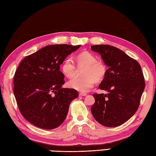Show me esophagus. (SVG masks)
<instances>
[{"label": "esophagus", "mask_w": 156, "mask_h": 156, "mask_svg": "<svg viewBox=\"0 0 156 156\" xmlns=\"http://www.w3.org/2000/svg\"><path fill=\"white\" fill-rule=\"evenodd\" d=\"M87 95V94L85 93H79V96H86Z\"/></svg>", "instance_id": "34e87169"}]
</instances>
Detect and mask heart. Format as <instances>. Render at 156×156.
Wrapping results in <instances>:
<instances>
[{
  "instance_id": "1",
  "label": "heart",
  "mask_w": 156,
  "mask_h": 156,
  "mask_svg": "<svg viewBox=\"0 0 156 156\" xmlns=\"http://www.w3.org/2000/svg\"><path fill=\"white\" fill-rule=\"evenodd\" d=\"M77 66L84 67L81 78H74L68 82L70 88L80 92H87L93 87L95 83L102 81L107 73V66L102 60H97L96 56L89 51H82L76 57ZM61 69L67 78L74 77L77 72V67L71 57L63 61Z\"/></svg>"
}]
</instances>
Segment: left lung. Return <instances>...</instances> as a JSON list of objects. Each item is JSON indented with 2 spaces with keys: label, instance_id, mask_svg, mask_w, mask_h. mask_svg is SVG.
I'll return each instance as SVG.
<instances>
[{
  "label": "left lung",
  "instance_id": "1",
  "mask_svg": "<svg viewBox=\"0 0 156 156\" xmlns=\"http://www.w3.org/2000/svg\"><path fill=\"white\" fill-rule=\"evenodd\" d=\"M109 67L99 89L107 94L94 93L91 111L100 125L115 127L126 122L138 110L145 87L143 73L138 61L120 49L108 44L91 47Z\"/></svg>",
  "mask_w": 156,
  "mask_h": 156
}]
</instances>
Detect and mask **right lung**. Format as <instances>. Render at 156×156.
Returning a JSON list of instances; mask_svg holds the SVG:
<instances>
[{
  "instance_id": "add662e5",
  "label": "right lung",
  "mask_w": 156,
  "mask_h": 156,
  "mask_svg": "<svg viewBox=\"0 0 156 156\" xmlns=\"http://www.w3.org/2000/svg\"><path fill=\"white\" fill-rule=\"evenodd\" d=\"M80 45L51 44L29 55L18 65L14 93L20 112L32 125L44 129L59 126L67 117L76 89L62 88L65 76L60 65Z\"/></svg>"
}]
</instances>
